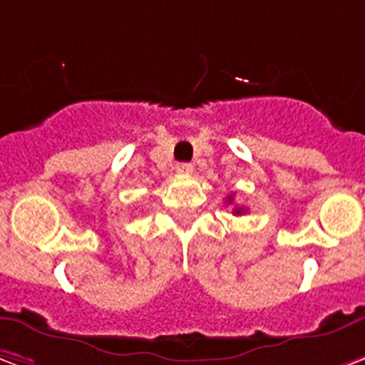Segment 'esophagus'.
I'll use <instances>...</instances> for the list:
<instances>
[{
  "label": "esophagus",
  "instance_id": "1",
  "mask_svg": "<svg viewBox=\"0 0 365 365\" xmlns=\"http://www.w3.org/2000/svg\"><path fill=\"white\" fill-rule=\"evenodd\" d=\"M175 172H178V174H191V172H193V166H191V164H187V162H180V164H178V166H175Z\"/></svg>",
  "mask_w": 365,
  "mask_h": 365
}]
</instances>
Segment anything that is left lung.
I'll list each match as a JSON object with an SVG mask.
<instances>
[{"label":"left lung","instance_id":"obj_1","mask_svg":"<svg viewBox=\"0 0 365 365\" xmlns=\"http://www.w3.org/2000/svg\"><path fill=\"white\" fill-rule=\"evenodd\" d=\"M228 201H232V197H228ZM234 212H236V215H242V212H244V209H234Z\"/></svg>","mask_w":365,"mask_h":365}]
</instances>
